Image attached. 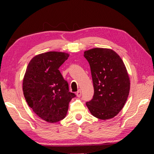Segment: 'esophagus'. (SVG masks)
<instances>
[{"label": "esophagus", "mask_w": 154, "mask_h": 154, "mask_svg": "<svg viewBox=\"0 0 154 154\" xmlns=\"http://www.w3.org/2000/svg\"><path fill=\"white\" fill-rule=\"evenodd\" d=\"M76 95L77 97H80L81 95H82V92H81V90H79L76 93Z\"/></svg>", "instance_id": "34e87169"}]
</instances>
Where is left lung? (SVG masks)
<instances>
[{"instance_id": "1", "label": "left lung", "mask_w": 154, "mask_h": 154, "mask_svg": "<svg viewBox=\"0 0 154 154\" xmlns=\"http://www.w3.org/2000/svg\"><path fill=\"white\" fill-rule=\"evenodd\" d=\"M90 66L94 85L93 98L86 103L93 116L105 120L114 118L126 103L130 92L126 68L116 52L94 48L84 51Z\"/></svg>"}]
</instances>
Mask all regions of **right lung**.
Listing matches in <instances>:
<instances>
[{"label":"right lung","instance_id":"1","mask_svg":"<svg viewBox=\"0 0 154 154\" xmlns=\"http://www.w3.org/2000/svg\"><path fill=\"white\" fill-rule=\"evenodd\" d=\"M64 52L49 51L31 60L23 79V92L28 106L43 120L56 123L66 116L74 93L59 68L69 58Z\"/></svg>","mask_w":154,"mask_h":154}]
</instances>
